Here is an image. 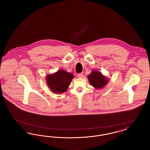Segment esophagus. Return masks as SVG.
<instances>
[{"mask_svg": "<svg viewBox=\"0 0 150 150\" xmlns=\"http://www.w3.org/2000/svg\"><path fill=\"white\" fill-rule=\"evenodd\" d=\"M77 76H78L79 78H81L83 76V73H79L78 74Z\"/></svg>", "mask_w": 150, "mask_h": 150, "instance_id": "esophagus-1", "label": "esophagus"}]
</instances>
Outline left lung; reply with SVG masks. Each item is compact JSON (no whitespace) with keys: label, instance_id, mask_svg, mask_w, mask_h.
I'll use <instances>...</instances> for the list:
<instances>
[{"label":"left lung","instance_id":"1","mask_svg":"<svg viewBox=\"0 0 150 150\" xmlns=\"http://www.w3.org/2000/svg\"><path fill=\"white\" fill-rule=\"evenodd\" d=\"M88 79L91 84L97 89L102 88L108 83V80L100 72L94 71L88 75Z\"/></svg>","mask_w":150,"mask_h":150}]
</instances>
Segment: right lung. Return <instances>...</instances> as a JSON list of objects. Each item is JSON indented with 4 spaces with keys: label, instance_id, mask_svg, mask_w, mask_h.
Instances as JSON below:
<instances>
[{
    "label": "right lung",
    "instance_id": "obj_1",
    "mask_svg": "<svg viewBox=\"0 0 150 150\" xmlns=\"http://www.w3.org/2000/svg\"><path fill=\"white\" fill-rule=\"evenodd\" d=\"M74 75L64 70L48 75L46 80L49 88L54 93H62L66 91L70 86Z\"/></svg>",
    "mask_w": 150,
    "mask_h": 150
}]
</instances>
